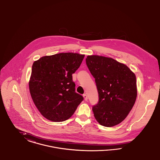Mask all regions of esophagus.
Instances as JSON below:
<instances>
[{
	"mask_svg": "<svg viewBox=\"0 0 160 160\" xmlns=\"http://www.w3.org/2000/svg\"><path fill=\"white\" fill-rule=\"evenodd\" d=\"M83 98H84L85 100V101H87V100H88V96H87V95L85 94H83Z\"/></svg>",
	"mask_w": 160,
	"mask_h": 160,
	"instance_id": "34e87169",
	"label": "esophagus"
}]
</instances>
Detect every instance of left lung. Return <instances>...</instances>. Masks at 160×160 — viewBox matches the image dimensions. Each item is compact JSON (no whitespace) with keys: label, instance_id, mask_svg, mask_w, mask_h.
<instances>
[{"label":"left lung","instance_id":"obj_1","mask_svg":"<svg viewBox=\"0 0 160 160\" xmlns=\"http://www.w3.org/2000/svg\"><path fill=\"white\" fill-rule=\"evenodd\" d=\"M86 63L98 92V103L92 107L96 119L107 127L121 123L135 103V75L126 65L111 58L88 56Z\"/></svg>","mask_w":160,"mask_h":160}]
</instances>
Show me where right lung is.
<instances>
[{"label":"right lung","instance_id":"add662e5","mask_svg":"<svg viewBox=\"0 0 160 160\" xmlns=\"http://www.w3.org/2000/svg\"><path fill=\"white\" fill-rule=\"evenodd\" d=\"M84 57L76 53H60L33 62L29 82L30 94L38 110L48 120L68 119L83 101V96L75 92L72 75Z\"/></svg>","mask_w":160,"mask_h":160}]
</instances>
